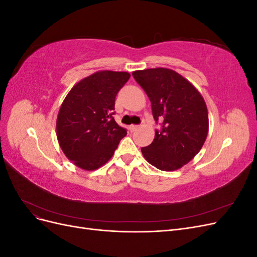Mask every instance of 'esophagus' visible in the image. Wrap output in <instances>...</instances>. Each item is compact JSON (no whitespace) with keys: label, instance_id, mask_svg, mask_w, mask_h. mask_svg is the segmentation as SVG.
Returning <instances> with one entry per match:
<instances>
[{"label":"esophagus","instance_id":"esophagus-1","mask_svg":"<svg viewBox=\"0 0 257 257\" xmlns=\"http://www.w3.org/2000/svg\"><path fill=\"white\" fill-rule=\"evenodd\" d=\"M138 128H139V125H134V124H133V125H130V131L131 132H135Z\"/></svg>","mask_w":257,"mask_h":257}]
</instances>
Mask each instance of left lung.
<instances>
[{"label": "left lung", "instance_id": "obj_1", "mask_svg": "<svg viewBox=\"0 0 257 257\" xmlns=\"http://www.w3.org/2000/svg\"><path fill=\"white\" fill-rule=\"evenodd\" d=\"M133 77L150 99L155 122H161L152 144L142 148L145 159L165 172L182 167L207 138L209 120L203 96L173 69H144Z\"/></svg>", "mask_w": 257, "mask_h": 257}]
</instances>
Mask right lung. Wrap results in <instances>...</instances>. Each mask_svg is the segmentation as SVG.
Listing matches in <instances>:
<instances>
[{"mask_svg": "<svg viewBox=\"0 0 257 257\" xmlns=\"http://www.w3.org/2000/svg\"><path fill=\"white\" fill-rule=\"evenodd\" d=\"M131 75L102 71L80 80L62 103L57 135L69 161L94 170L110 160L126 128L114 121V99Z\"/></svg>", "mask_w": 257, "mask_h": 257, "instance_id": "obj_1", "label": "right lung"}]
</instances>
